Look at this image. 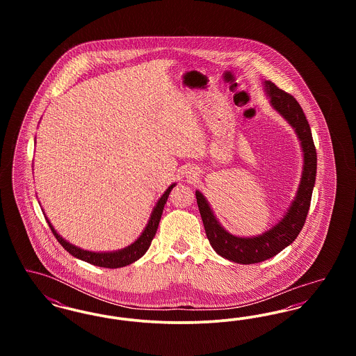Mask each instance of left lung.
Instances as JSON below:
<instances>
[{
  "mask_svg": "<svg viewBox=\"0 0 356 356\" xmlns=\"http://www.w3.org/2000/svg\"><path fill=\"white\" fill-rule=\"evenodd\" d=\"M266 90L271 97L272 106L295 128L305 152V165L300 186L296 199L289 207L286 216L270 231L260 236H234L224 231L219 221L213 216L203 195L196 191V200L203 219L205 234L212 248L222 257L240 264H254L264 261L283 251L298 237L308 215L316 179V149L309 124L305 119L300 104L295 100L293 96L277 88L272 81H266Z\"/></svg>",
  "mask_w": 356,
  "mask_h": 356,
  "instance_id": "obj_1",
  "label": "left lung"
}]
</instances>
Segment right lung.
Returning a JSON list of instances; mask_svg holds the SVG:
<instances>
[{"label":"right lung","mask_w":356,"mask_h":356,"mask_svg":"<svg viewBox=\"0 0 356 356\" xmlns=\"http://www.w3.org/2000/svg\"><path fill=\"white\" fill-rule=\"evenodd\" d=\"M175 186V184L172 186L164 192V195L160 197V200L156 204L154 209H153L152 216L148 221L144 232L141 234V236L138 237L136 240L134 244H131L129 247L121 250V251H116V252H90V251H85L81 248H77L76 245H72L70 243H68L67 240H64L63 237L60 236L54 228L51 227V221L47 219L49 227H51V232L53 235L56 236V238L58 240V243L68 251L69 254L77 259H81L86 263H90L93 266H97V267H104V268H120V267H125L131 263L136 261L137 259H140L143 254L147 252V250L149 248L151 243H152V238L156 235V231H157V227H159V222L161 219V215H163V209H164V205L168 200V196H170V192L172 191V188Z\"/></svg>","instance_id":"right-lung-1"}]
</instances>
